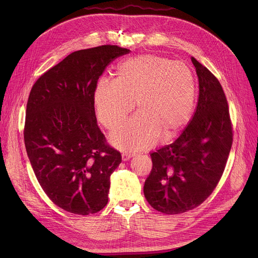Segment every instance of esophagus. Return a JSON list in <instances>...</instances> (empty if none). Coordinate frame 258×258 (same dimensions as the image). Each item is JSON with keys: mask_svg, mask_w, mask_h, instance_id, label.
I'll return each mask as SVG.
<instances>
[{"mask_svg": "<svg viewBox=\"0 0 258 258\" xmlns=\"http://www.w3.org/2000/svg\"><path fill=\"white\" fill-rule=\"evenodd\" d=\"M132 157H133V155L127 154V153H123V154H122V161H128Z\"/></svg>", "mask_w": 258, "mask_h": 258, "instance_id": "34e87169", "label": "esophagus"}]
</instances>
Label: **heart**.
<instances>
[{
  "label": "heart",
  "mask_w": 258,
  "mask_h": 258,
  "mask_svg": "<svg viewBox=\"0 0 258 258\" xmlns=\"http://www.w3.org/2000/svg\"><path fill=\"white\" fill-rule=\"evenodd\" d=\"M116 79L100 78L94 90V104L100 123L117 126L133 111L137 115L112 132L110 142L134 152L158 139H174L195 111L197 85L186 63L159 54H141L122 61Z\"/></svg>",
  "instance_id": "heart-1"
}]
</instances>
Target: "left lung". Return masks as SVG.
I'll list each match as a JSON object with an SVG mask.
<instances>
[{"mask_svg":"<svg viewBox=\"0 0 258 258\" xmlns=\"http://www.w3.org/2000/svg\"><path fill=\"white\" fill-rule=\"evenodd\" d=\"M191 61L199 78L196 112L177 140L151 154L153 168L143 188L150 205L165 214L192 210L212 194L233 141L219 79L195 57Z\"/></svg>","mask_w":258,"mask_h":258,"instance_id":"left-lung-1","label":"left lung"}]
</instances>
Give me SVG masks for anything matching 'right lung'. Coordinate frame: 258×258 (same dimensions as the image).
Masks as SVG:
<instances>
[{"label": "right lung", "instance_id": "1", "mask_svg": "<svg viewBox=\"0 0 258 258\" xmlns=\"http://www.w3.org/2000/svg\"><path fill=\"white\" fill-rule=\"evenodd\" d=\"M130 53L114 45L75 51L45 72L27 102L24 141L48 198L79 215L100 211L121 154L97 125L94 90L105 68Z\"/></svg>", "mask_w": 258, "mask_h": 258}]
</instances>
